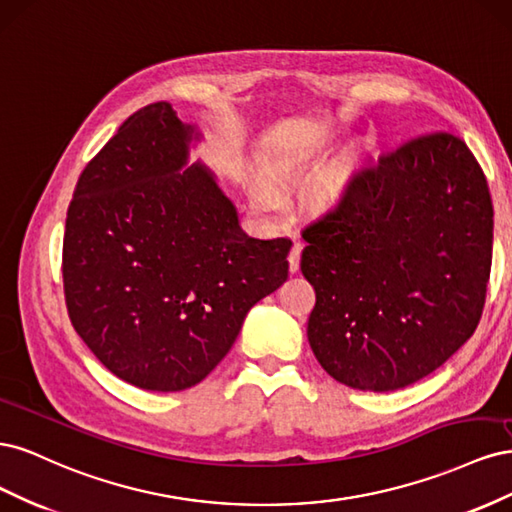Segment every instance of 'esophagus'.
I'll list each match as a JSON object with an SVG mask.
<instances>
[{
    "label": "esophagus",
    "mask_w": 512,
    "mask_h": 512,
    "mask_svg": "<svg viewBox=\"0 0 512 512\" xmlns=\"http://www.w3.org/2000/svg\"><path fill=\"white\" fill-rule=\"evenodd\" d=\"M301 252H303V243H301V241H294V243H292V247H290V254H288V267H290V273H297V271H299Z\"/></svg>",
    "instance_id": "esophagus-1"
}]
</instances>
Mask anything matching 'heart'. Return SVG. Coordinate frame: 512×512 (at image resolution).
Returning a JSON list of instances; mask_svg holds the SVG:
<instances>
[{
    "instance_id": "1",
    "label": "heart",
    "mask_w": 512,
    "mask_h": 512,
    "mask_svg": "<svg viewBox=\"0 0 512 512\" xmlns=\"http://www.w3.org/2000/svg\"><path fill=\"white\" fill-rule=\"evenodd\" d=\"M320 164H322V158L318 156V153H307V156H299L297 160H292L284 168V175L286 177H309L312 173H316V170L320 168ZM342 190H344V179L342 177L333 179L329 183H324L322 190H320V203L324 207L335 205L339 194H342ZM258 194H260L262 200H267V203H275V200H277L275 192L269 188V185H262Z\"/></svg>"
}]
</instances>
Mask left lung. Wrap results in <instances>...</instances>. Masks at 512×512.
<instances>
[{"label":"left lung","mask_w":512,"mask_h":512,"mask_svg":"<svg viewBox=\"0 0 512 512\" xmlns=\"http://www.w3.org/2000/svg\"><path fill=\"white\" fill-rule=\"evenodd\" d=\"M303 239L301 271L316 290L309 346L350 389H404L476 331L493 205L483 168L459 136L427 132L386 153Z\"/></svg>","instance_id":"1"}]
</instances>
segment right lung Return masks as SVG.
I'll use <instances>...</instances> for the list:
<instances>
[{
  "label": "right lung",
  "instance_id": "right-lung-1",
  "mask_svg": "<svg viewBox=\"0 0 512 512\" xmlns=\"http://www.w3.org/2000/svg\"><path fill=\"white\" fill-rule=\"evenodd\" d=\"M168 102L121 123L76 183L64 235L68 316L128 384L175 393L205 380L262 297L288 277L290 239H254Z\"/></svg>",
  "mask_w": 512,
  "mask_h": 512
}]
</instances>
